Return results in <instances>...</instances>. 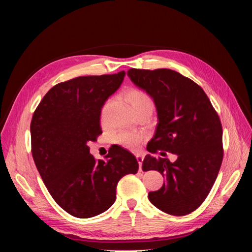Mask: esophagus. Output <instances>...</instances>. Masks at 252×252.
Listing matches in <instances>:
<instances>
[{
    "label": "esophagus",
    "instance_id": "34e87169",
    "mask_svg": "<svg viewBox=\"0 0 252 252\" xmlns=\"http://www.w3.org/2000/svg\"><path fill=\"white\" fill-rule=\"evenodd\" d=\"M136 159H138V163H139V170L142 171V163H143L144 158L141 155H138L136 156Z\"/></svg>",
    "mask_w": 252,
    "mask_h": 252
}]
</instances>
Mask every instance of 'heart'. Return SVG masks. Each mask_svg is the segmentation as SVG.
Returning <instances> with one entry per match:
<instances>
[{"label": "heart", "mask_w": 252, "mask_h": 252, "mask_svg": "<svg viewBox=\"0 0 252 252\" xmlns=\"http://www.w3.org/2000/svg\"><path fill=\"white\" fill-rule=\"evenodd\" d=\"M126 100L130 104L132 110L135 112L139 111H152L154 109V102L151 97L144 91L140 89H130L128 90L126 94ZM108 107V103L105 105L102 111V119H104L106 109ZM144 140V135L140 133H132V132H120L114 136V141L118 144L122 145L130 150H136Z\"/></svg>", "instance_id": "obj_1"}]
</instances>
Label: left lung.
Segmentation results:
<instances>
[{
  "instance_id": "1",
  "label": "left lung",
  "mask_w": 252,
  "mask_h": 252,
  "mask_svg": "<svg viewBox=\"0 0 252 252\" xmlns=\"http://www.w3.org/2000/svg\"><path fill=\"white\" fill-rule=\"evenodd\" d=\"M127 75L156 105L158 124L147 150L177 155L174 162L145 157L143 171L158 170L166 179L161 188L148 193V199L169 215H188L207 197L222 164L220 118L204 90L177 71L132 68Z\"/></svg>"
}]
</instances>
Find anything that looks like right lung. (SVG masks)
I'll use <instances>...</instances> for the list:
<instances>
[{
	"mask_svg": "<svg viewBox=\"0 0 252 252\" xmlns=\"http://www.w3.org/2000/svg\"><path fill=\"white\" fill-rule=\"evenodd\" d=\"M125 74L122 70L57 84L33 113L30 134L36 169L53 200L75 218H93L109 209L119 181L138 172L139 163L127 149L114 145L106 161H96L88 146L102 133V108Z\"/></svg>",
	"mask_w": 252,
	"mask_h": 252,
	"instance_id": "right-lung-1",
	"label": "right lung"
}]
</instances>
